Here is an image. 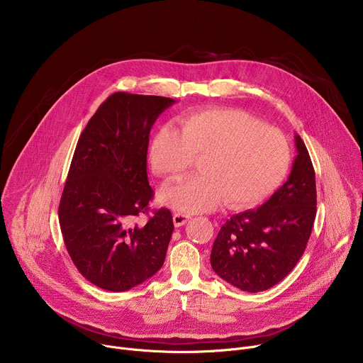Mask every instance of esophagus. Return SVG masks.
<instances>
[{
    "instance_id": "34e87169",
    "label": "esophagus",
    "mask_w": 363,
    "mask_h": 363,
    "mask_svg": "<svg viewBox=\"0 0 363 363\" xmlns=\"http://www.w3.org/2000/svg\"><path fill=\"white\" fill-rule=\"evenodd\" d=\"M172 218H174V224H175V227H182V225H184V224H186V221L189 220V216L182 214V213H175Z\"/></svg>"
}]
</instances>
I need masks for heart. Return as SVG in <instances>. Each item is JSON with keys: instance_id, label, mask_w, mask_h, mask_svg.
<instances>
[{"instance_id": "b5f03b06", "label": "heart", "mask_w": 363, "mask_h": 363, "mask_svg": "<svg viewBox=\"0 0 363 363\" xmlns=\"http://www.w3.org/2000/svg\"><path fill=\"white\" fill-rule=\"evenodd\" d=\"M199 158V172L164 192L175 210L192 214L247 208L262 202L286 178L291 147L287 138L240 109H208L188 115L182 128L164 126L155 135L149 160L168 182L179 181Z\"/></svg>"}]
</instances>
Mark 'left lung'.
I'll use <instances>...</instances> for the list:
<instances>
[{"instance_id": "left-lung-1", "label": "left lung", "mask_w": 363, "mask_h": 363, "mask_svg": "<svg viewBox=\"0 0 363 363\" xmlns=\"http://www.w3.org/2000/svg\"><path fill=\"white\" fill-rule=\"evenodd\" d=\"M297 157L289 179L257 210L233 216L211 251L213 270L242 291H263L297 264L316 218V178L312 160L296 135Z\"/></svg>"}]
</instances>
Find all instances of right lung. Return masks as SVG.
<instances>
[{
    "label": "right lung",
    "instance_id": "1",
    "mask_svg": "<svg viewBox=\"0 0 363 363\" xmlns=\"http://www.w3.org/2000/svg\"><path fill=\"white\" fill-rule=\"evenodd\" d=\"M175 100L118 91L82 132L59 205L72 262L94 286L126 291L157 273L174 231L168 208L149 214L146 153L150 128Z\"/></svg>",
    "mask_w": 363,
    "mask_h": 363
}]
</instances>
